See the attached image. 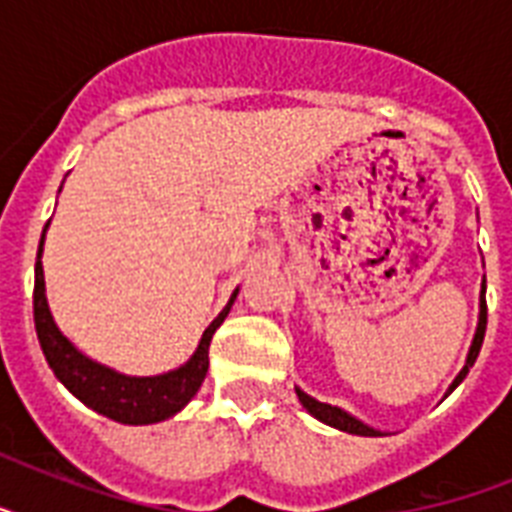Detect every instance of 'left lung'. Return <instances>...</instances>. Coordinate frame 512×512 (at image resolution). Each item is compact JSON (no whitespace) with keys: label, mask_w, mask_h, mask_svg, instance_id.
<instances>
[{"label":"left lung","mask_w":512,"mask_h":512,"mask_svg":"<svg viewBox=\"0 0 512 512\" xmlns=\"http://www.w3.org/2000/svg\"><path fill=\"white\" fill-rule=\"evenodd\" d=\"M484 335H486V281L484 287H481V313H478V327H476V337H473V342H470V350H468V358H465V366L460 369V374L454 377V382L449 385V393H452L457 385H460L465 377H468L470 366L476 364L478 353H481V345H484ZM297 390V398H300V404L308 409V412L316 417V420H321L324 425H332V428L337 430H345V433H353V436H382L380 430L369 428V425H364L361 420H356L353 414H348L345 409H340V406H332V404H321V401H316L313 396H308L305 390L295 388Z\"/></svg>","instance_id":"1"}]
</instances>
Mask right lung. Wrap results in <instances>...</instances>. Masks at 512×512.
Here are the masks:
<instances>
[{
    "mask_svg": "<svg viewBox=\"0 0 512 512\" xmlns=\"http://www.w3.org/2000/svg\"><path fill=\"white\" fill-rule=\"evenodd\" d=\"M44 231H47V225H44ZM44 231L34 268V324L42 353L52 372H55V377L84 406H90V409H95V412L108 417V420L122 422V425H154V422H162L180 412L196 396V390L201 388V382L207 377L209 342H212V335H215L217 327L223 324L228 311H231L239 289L233 292L228 305L220 311V316L204 329L199 348L193 350V356L183 366H177L172 372L154 374V377H130V374L108 369V366L84 356L82 350H76L74 342L68 340L58 329V324L52 321L47 295H44Z\"/></svg>",
    "mask_w": 512,
    "mask_h": 512,
    "instance_id": "1",
    "label": "right lung"
}]
</instances>
